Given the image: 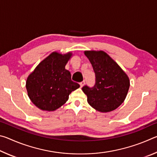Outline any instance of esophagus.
Masks as SVG:
<instances>
[{
	"label": "esophagus",
	"mask_w": 157,
	"mask_h": 157,
	"mask_svg": "<svg viewBox=\"0 0 157 157\" xmlns=\"http://www.w3.org/2000/svg\"><path fill=\"white\" fill-rule=\"evenodd\" d=\"M84 84H85V81L84 80V81H82V82H81L80 83H79V84H80V86L81 87H82L84 85Z\"/></svg>",
	"instance_id": "34e87169"
}]
</instances>
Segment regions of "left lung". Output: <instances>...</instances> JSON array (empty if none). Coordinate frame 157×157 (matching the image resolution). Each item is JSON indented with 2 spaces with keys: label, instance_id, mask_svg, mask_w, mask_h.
<instances>
[{
  "label": "left lung",
  "instance_id": "1",
  "mask_svg": "<svg viewBox=\"0 0 157 157\" xmlns=\"http://www.w3.org/2000/svg\"><path fill=\"white\" fill-rule=\"evenodd\" d=\"M94 68L95 82L94 86L84 85L82 91L93 108L107 112L118 108L124 102L129 88L126 73L107 53L103 51H85Z\"/></svg>",
  "mask_w": 157,
  "mask_h": 157
}]
</instances>
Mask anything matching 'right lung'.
Wrapping results in <instances>:
<instances>
[{"label":"right lung","instance_id":"add662e5","mask_svg":"<svg viewBox=\"0 0 157 157\" xmlns=\"http://www.w3.org/2000/svg\"><path fill=\"white\" fill-rule=\"evenodd\" d=\"M71 56V53L63 55L52 52L28 76V96L40 109L56 110L68 100L71 92L79 87L78 83L71 80V73L65 69Z\"/></svg>","mask_w":157,"mask_h":157}]
</instances>
